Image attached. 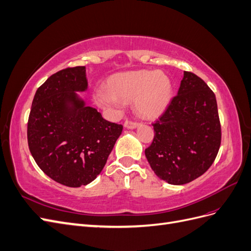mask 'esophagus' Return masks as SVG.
<instances>
[{
  "label": "esophagus",
  "instance_id": "obj_1",
  "mask_svg": "<svg viewBox=\"0 0 251 251\" xmlns=\"http://www.w3.org/2000/svg\"><path fill=\"white\" fill-rule=\"evenodd\" d=\"M139 126L138 123H133V121H130V120H126V123L124 125V126L126 128H128V130H134V128H136Z\"/></svg>",
  "mask_w": 251,
  "mask_h": 251
}]
</instances>
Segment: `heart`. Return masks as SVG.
<instances>
[{"label":"heart","mask_w":251,"mask_h":251,"mask_svg":"<svg viewBox=\"0 0 251 251\" xmlns=\"http://www.w3.org/2000/svg\"><path fill=\"white\" fill-rule=\"evenodd\" d=\"M173 91L172 79L164 72L135 70L112 75L104 90L95 91L93 100L102 109L134 100L135 111L141 117L156 119L169 108Z\"/></svg>","instance_id":"obj_1"}]
</instances>
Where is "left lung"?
<instances>
[{"label":"left lung","instance_id":"left-lung-1","mask_svg":"<svg viewBox=\"0 0 251 251\" xmlns=\"http://www.w3.org/2000/svg\"><path fill=\"white\" fill-rule=\"evenodd\" d=\"M153 126L154 140L144 153L159 179L186 184L215 161L221 144L217 100L196 74L184 71L177 96Z\"/></svg>","mask_w":251,"mask_h":251}]
</instances>
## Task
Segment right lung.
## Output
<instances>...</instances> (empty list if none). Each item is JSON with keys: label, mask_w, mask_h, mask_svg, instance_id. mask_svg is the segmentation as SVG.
Returning a JSON list of instances; mask_svg holds the SVG:
<instances>
[{"label": "right lung", "mask_w": 251, "mask_h": 251, "mask_svg": "<svg viewBox=\"0 0 251 251\" xmlns=\"http://www.w3.org/2000/svg\"><path fill=\"white\" fill-rule=\"evenodd\" d=\"M87 90L86 67L60 70L37 89L28 119V146L36 164L69 187L87 185L101 173L123 132V126L88 107L77 93Z\"/></svg>", "instance_id": "obj_1"}]
</instances>
